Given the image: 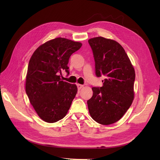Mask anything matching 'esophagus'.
Returning <instances> with one entry per match:
<instances>
[{
    "mask_svg": "<svg viewBox=\"0 0 160 160\" xmlns=\"http://www.w3.org/2000/svg\"><path fill=\"white\" fill-rule=\"evenodd\" d=\"M83 87V85H81V84H77V88H78V89H82V88Z\"/></svg>",
    "mask_w": 160,
    "mask_h": 160,
    "instance_id": "34e87169",
    "label": "esophagus"
}]
</instances>
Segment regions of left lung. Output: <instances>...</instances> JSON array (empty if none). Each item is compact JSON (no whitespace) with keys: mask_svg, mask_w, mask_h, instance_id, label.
Wrapping results in <instances>:
<instances>
[{"mask_svg":"<svg viewBox=\"0 0 160 160\" xmlns=\"http://www.w3.org/2000/svg\"><path fill=\"white\" fill-rule=\"evenodd\" d=\"M93 51L97 77L104 76L102 87L92 88L88 100L89 112L97 122L108 125L120 120L134 98L136 74L123 47L117 41L102 37L88 40Z\"/></svg>","mask_w":160,"mask_h":160,"instance_id":"1","label":"left lung"}]
</instances>
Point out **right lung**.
<instances>
[{"mask_svg": "<svg viewBox=\"0 0 160 160\" xmlns=\"http://www.w3.org/2000/svg\"><path fill=\"white\" fill-rule=\"evenodd\" d=\"M80 42L57 38L39 46L29 61L26 93L38 116L49 123L67 115L77 93L75 84L62 80V72L69 74V58L82 47Z\"/></svg>", "mask_w": 160, "mask_h": 160, "instance_id": "1", "label": "right lung"}]
</instances>
